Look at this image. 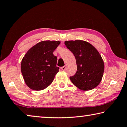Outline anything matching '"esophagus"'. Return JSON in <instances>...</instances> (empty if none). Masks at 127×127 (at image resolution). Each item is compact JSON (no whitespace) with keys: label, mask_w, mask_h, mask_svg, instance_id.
<instances>
[{"label":"esophagus","mask_w":127,"mask_h":127,"mask_svg":"<svg viewBox=\"0 0 127 127\" xmlns=\"http://www.w3.org/2000/svg\"><path fill=\"white\" fill-rule=\"evenodd\" d=\"M66 68V65L63 66V67H61V69H62V70H63V71H64V70H65Z\"/></svg>","instance_id":"esophagus-1"}]
</instances>
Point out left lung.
<instances>
[{
    "label": "left lung",
    "instance_id": "1",
    "mask_svg": "<svg viewBox=\"0 0 127 127\" xmlns=\"http://www.w3.org/2000/svg\"><path fill=\"white\" fill-rule=\"evenodd\" d=\"M66 47L75 57L77 71L70 79L82 91L94 89L100 83L104 71V63L98 51L90 43L80 40L65 41Z\"/></svg>",
    "mask_w": 127,
    "mask_h": 127
}]
</instances>
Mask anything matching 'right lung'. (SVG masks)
<instances>
[{
	"label": "right lung",
	"instance_id": "obj_1",
	"mask_svg": "<svg viewBox=\"0 0 127 127\" xmlns=\"http://www.w3.org/2000/svg\"><path fill=\"white\" fill-rule=\"evenodd\" d=\"M60 41H40L27 52L23 57L21 70L26 84L34 91L43 90L52 83L59 71L53 52Z\"/></svg>",
	"mask_w": 127,
	"mask_h": 127
}]
</instances>
